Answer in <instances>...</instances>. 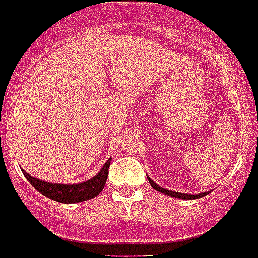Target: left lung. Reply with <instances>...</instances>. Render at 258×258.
<instances>
[{
  "instance_id": "obj_1",
  "label": "left lung",
  "mask_w": 258,
  "mask_h": 258,
  "mask_svg": "<svg viewBox=\"0 0 258 258\" xmlns=\"http://www.w3.org/2000/svg\"><path fill=\"white\" fill-rule=\"evenodd\" d=\"M148 177V181H149V184L152 185L154 190L160 191V193H164L166 196H170V197H174V199H181V200H195V199H200V197H203V196L208 195V191H204V193H199V195H185V193H180V191H173V190H168V189H164L160 185H157L154 182L149 176Z\"/></svg>"
}]
</instances>
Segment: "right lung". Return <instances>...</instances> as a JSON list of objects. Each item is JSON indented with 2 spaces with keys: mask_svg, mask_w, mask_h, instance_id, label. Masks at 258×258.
<instances>
[{
  "mask_svg": "<svg viewBox=\"0 0 258 258\" xmlns=\"http://www.w3.org/2000/svg\"><path fill=\"white\" fill-rule=\"evenodd\" d=\"M110 165V158L105 162L101 170L96 176L89 180L80 182V184H54V182H46V181L38 180L36 177L30 176L29 173L22 170L25 178L30 182L36 190L41 195H44L47 199H51L57 203L62 204H76L86 201L98 196L104 189L106 180H108V170Z\"/></svg>",
  "mask_w": 258,
  "mask_h": 258,
  "instance_id": "right-lung-1",
  "label": "right lung"
}]
</instances>
